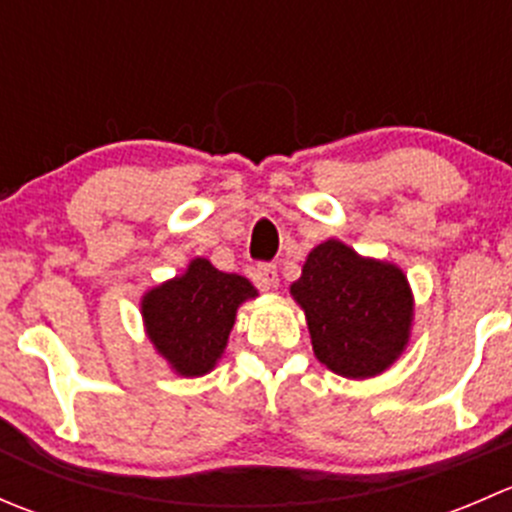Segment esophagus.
<instances>
[{
    "label": "esophagus",
    "mask_w": 512,
    "mask_h": 512,
    "mask_svg": "<svg viewBox=\"0 0 512 512\" xmlns=\"http://www.w3.org/2000/svg\"><path fill=\"white\" fill-rule=\"evenodd\" d=\"M255 275H257V282H260V287H265V289L277 287V282H280L277 267L272 265V262H260V265L255 267Z\"/></svg>",
    "instance_id": "obj_1"
}]
</instances>
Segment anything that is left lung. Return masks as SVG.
Segmentation results:
<instances>
[{
  "label": "left lung",
  "instance_id": "1",
  "mask_svg": "<svg viewBox=\"0 0 512 512\" xmlns=\"http://www.w3.org/2000/svg\"><path fill=\"white\" fill-rule=\"evenodd\" d=\"M292 294L307 314L314 354L334 374H381L409 342L414 302L404 272L339 240L309 252Z\"/></svg>",
  "mask_w": 512,
  "mask_h": 512
}]
</instances>
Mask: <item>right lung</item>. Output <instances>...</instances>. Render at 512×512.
<instances>
[{
	"label": "right lung",
	"instance_id": "obj_1",
	"mask_svg": "<svg viewBox=\"0 0 512 512\" xmlns=\"http://www.w3.org/2000/svg\"><path fill=\"white\" fill-rule=\"evenodd\" d=\"M257 289L198 257L188 272L143 297L151 342L183 376H203L223 354L235 312Z\"/></svg>",
	"mask_w": 512,
	"mask_h": 512
}]
</instances>
